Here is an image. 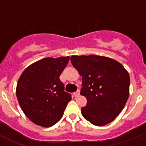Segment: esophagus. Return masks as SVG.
I'll use <instances>...</instances> for the list:
<instances>
[{
    "mask_svg": "<svg viewBox=\"0 0 146 146\" xmlns=\"http://www.w3.org/2000/svg\"><path fill=\"white\" fill-rule=\"evenodd\" d=\"M73 96H75V97H77V96H80V91L78 90V91H76V92H74V93H73Z\"/></svg>",
    "mask_w": 146,
    "mask_h": 146,
    "instance_id": "34e87169",
    "label": "esophagus"
}]
</instances>
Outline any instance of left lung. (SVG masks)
<instances>
[{
	"mask_svg": "<svg viewBox=\"0 0 146 146\" xmlns=\"http://www.w3.org/2000/svg\"><path fill=\"white\" fill-rule=\"evenodd\" d=\"M71 63L82 76L80 94L87 99L83 117L102 127L120 114L129 95V75L122 64L98 55H73Z\"/></svg>",
	"mask_w": 146,
	"mask_h": 146,
	"instance_id": "1",
	"label": "left lung"
}]
</instances>
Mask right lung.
<instances>
[{
  "instance_id": "obj_1",
  "label": "right lung",
  "mask_w": 146,
  "mask_h": 146,
  "mask_svg": "<svg viewBox=\"0 0 146 146\" xmlns=\"http://www.w3.org/2000/svg\"><path fill=\"white\" fill-rule=\"evenodd\" d=\"M69 60L67 56L38 60L24 70L17 82L16 94L19 105L38 126L49 127L57 123L72 99L59 79Z\"/></svg>"
}]
</instances>
